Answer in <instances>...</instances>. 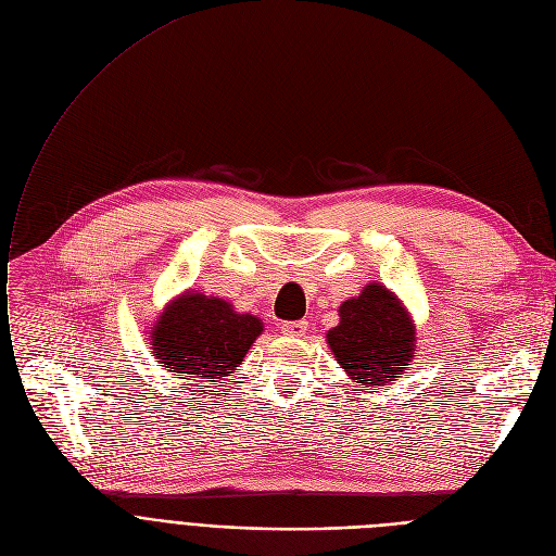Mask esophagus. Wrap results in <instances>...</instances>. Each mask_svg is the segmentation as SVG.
I'll return each instance as SVG.
<instances>
[{"instance_id": "obj_1", "label": "esophagus", "mask_w": 556, "mask_h": 556, "mask_svg": "<svg viewBox=\"0 0 556 556\" xmlns=\"http://www.w3.org/2000/svg\"><path fill=\"white\" fill-rule=\"evenodd\" d=\"M307 332V320H291L282 325V334L287 337H303Z\"/></svg>"}]
</instances>
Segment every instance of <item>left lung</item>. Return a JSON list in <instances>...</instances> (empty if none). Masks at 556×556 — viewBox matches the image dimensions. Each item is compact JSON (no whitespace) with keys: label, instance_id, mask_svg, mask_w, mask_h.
<instances>
[{"label":"left lung","instance_id":"8db88e82","mask_svg":"<svg viewBox=\"0 0 556 556\" xmlns=\"http://www.w3.org/2000/svg\"><path fill=\"white\" fill-rule=\"evenodd\" d=\"M339 316L341 323L328 332V343L341 368L362 386L395 381L415 354V328L395 293L372 282L345 301Z\"/></svg>","mask_w":556,"mask_h":556}]
</instances>
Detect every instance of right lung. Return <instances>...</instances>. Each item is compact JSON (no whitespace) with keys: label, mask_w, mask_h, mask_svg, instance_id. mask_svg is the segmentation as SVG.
Returning <instances> with one entry per match:
<instances>
[{"label":"right lung","mask_w":556,"mask_h":556,"mask_svg":"<svg viewBox=\"0 0 556 556\" xmlns=\"http://www.w3.org/2000/svg\"><path fill=\"white\" fill-rule=\"evenodd\" d=\"M260 332V318L233 312L226 301L184 293L156 320L152 350L161 364L181 379L198 375L213 381L242 364Z\"/></svg>","instance_id":"obj_1"}]
</instances>
